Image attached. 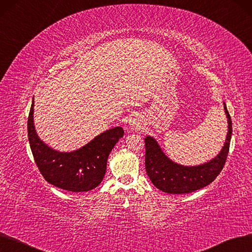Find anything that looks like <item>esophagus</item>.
<instances>
[{
    "label": "esophagus",
    "instance_id": "1",
    "mask_svg": "<svg viewBox=\"0 0 252 252\" xmlns=\"http://www.w3.org/2000/svg\"><path fill=\"white\" fill-rule=\"evenodd\" d=\"M131 123H132V124H131V125H132V126H133V127H135V126H137V125H136V123H135V122H134V121H132V122H131Z\"/></svg>",
    "mask_w": 252,
    "mask_h": 252
}]
</instances>
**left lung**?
<instances>
[{"label": "left lung", "instance_id": "1", "mask_svg": "<svg viewBox=\"0 0 252 252\" xmlns=\"http://www.w3.org/2000/svg\"><path fill=\"white\" fill-rule=\"evenodd\" d=\"M228 122L226 142L221 152L213 160L198 166H183L173 162L159 148L156 140L147 136L145 138L146 172L152 183L163 192L183 194L206 187L212 183L222 170L229 151L231 137V120L224 103Z\"/></svg>", "mask_w": 252, "mask_h": 252}]
</instances>
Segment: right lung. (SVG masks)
Listing matches in <instances>:
<instances>
[{
  "label": "right lung",
  "mask_w": 252,
  "mask_h": 252,
  "mask_svg": "<svg viewBox=\"0 0 252 252\" xmlns=\"http://www.w3.org/2000/svg\"><path fill=\"white\" fill-rule=\"evenodd\" d=\"M34 100L28 118V136L35 163L49 184L72 192L96 188L106 172L107 158L124 130L115 127L71 153H60L39 139L33 123Z\"/></svg>",
  "instance_id": "obj_1"
}]
</instances>
